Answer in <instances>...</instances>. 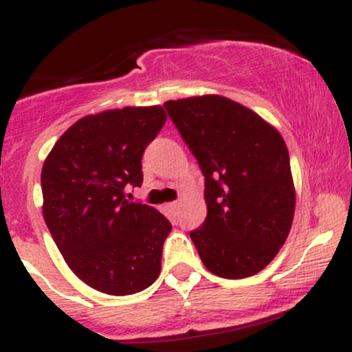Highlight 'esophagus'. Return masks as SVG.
I'll return each mask as SVG.
<instances>
[{
    "label": "esophagus",
    "instance_id": "esophagus-1",
    "mask_svg": "<svg viewBox=\"0 0 352 352\" xmlns=\"http://www.w3.org/2000/svg\"><path fill=\"white\" fill-rule=\"evenodd\" d=\"M179 207H180L179 201H170V204H167V208L170 210V212H177V210H179Z\"/></svg>",
    "mask_w": 352,
    "mask_h": 352
}]
</instances>
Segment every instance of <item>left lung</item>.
<instances>
[{
    "label": "left lung",
    "mask_w": 352,
    "mask_h": 352,
    "mask_svg": "<svg viewBox=\"0 0 352 352\" xmlns=\"http://www.w3.org/2000/svg\"><path fill=\"white\" fill-rule=\"evenodd\" d=\"M205 177L207 218L190 238L213 274L253 276L292 228L289 153L276 129L241 104L201 96L164 104Z\"/></svg>",
    "instance_id": "8db88e82"
}]
</instances>
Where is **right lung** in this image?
Returning <instances> with one entry per match:
<instances>
[{
  "mask_svg": "<svg viewBox=\"0 0 352 352\" xmlns=\"http://www.w3.org/2000/svg\"><path fill=\"white\" fill-rule=\"evenodd\" d=\"M165 120L159 106L86 116L43 165L44 221L69 268L98 292L125 296L159 278L172 225L153 207L125 200V190L142 185L145 147Z\"/></svg>",
  "mask_w": 352,
  "mask_h": 352,
  "instance_id": "right-lung-1",
  "label": "right lung"
}]
</instances>
